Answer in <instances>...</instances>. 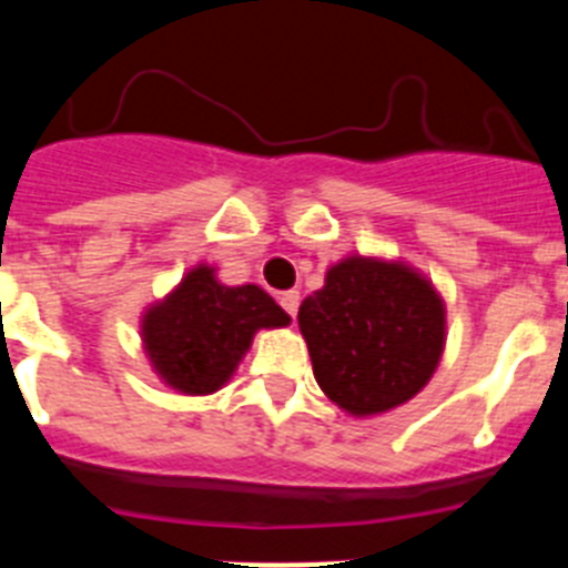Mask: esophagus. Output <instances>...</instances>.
<instances>
[{
    "label": "esophagus",
    "mask_w": 568,
    "mask_h": 568,
    "mask_svg": "<svg viewBox=\"0 0 568 568\" xmlns=\"http://www.w3.org/2000/svg\"><path fill=\"white\" fill-rule=\"evenodd\" d=\"M278 301H281V307L287 310V313L293 315V318H295V313H298V301H301V295L295 293V290H287V293H281V295H278Z\"/></svg>",
    "instance_id": "obj_1"
}]
</instances>
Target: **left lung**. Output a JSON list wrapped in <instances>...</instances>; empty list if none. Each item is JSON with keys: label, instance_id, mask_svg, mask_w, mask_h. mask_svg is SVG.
<instances>
[{"label": "left lung", "instance_id": "obj_1", "mask_svg": "<svg viewBox=\"0 0 568 568\" xmlns=\"http://www.w3.org/2000/svg\"><path fill=\"white\" fill-rule=\"evenodd\" d=\"M321 393L353 418L404 406L429 384L446 346L444 295L404 258L349 253L301 301Z\"/></svg>", "mask_w": 568, "mask_h": 568}]
</instances>
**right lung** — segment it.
<instances>
[{"instance_id": "add662e5", "label": "right lung", "mask_w": 568, "mask_h": 568, "mask_svg": "<svg viewBox=\"0 0 568 568\" xmlns=\"http://www.w3.org/2000/svg\"><path fill=\"white\" fill-rule=\"evenodd\" d=\"M290 315L258 284L230 287L199 261L139 315L150 369L182 395H213L235 375L258 329L290 327Z\"/></svg>"}]
</instances>
